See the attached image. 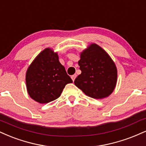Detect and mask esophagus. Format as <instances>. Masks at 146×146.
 Here are the masks:
<instances>
[{
	"instance_id": "obj_1",
	"label": "esophagus",
	"mask_w": 146,
	"mask_h": 146,
	"mask_svg": "<svg viewBox=\"0 0 146 146\" xmlns=\"http://www.w3.org/2000/svg\"><path fill=\"white\" fill-rule=\"evenodd\" d=\"M76 77H77V75L76 74H75V75H73L71 76V79H72V80L73 81V82H74V80H75V78H76Z\"/></svg>"
}]
</instances>
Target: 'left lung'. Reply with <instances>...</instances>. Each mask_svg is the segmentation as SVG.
<instances>
[{"label":"left lung","instance_id":"8db88e82","mask_svg":"<svg viewBox=\"0 0 146 146\" xmlns=\"http://www.w3.org/2000/svg\"><path fill=\"white\" fill-rule=\"evenodd\" d=\"M78 64L82 73L74 83L84 94L97 99L111 94L116 85L117 68L103 48L92 43L81 53Z\"/></svg>","mask_w":146,"mask_h":146}]
</instances>
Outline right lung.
Returning <instances> with one entry per match:
<instances>
[{
  "label": "right lung",
  "instance_id": "1",
  "mask_svg": "<svg viewBox=\"0 0 146 146\" xmlns=\"http://www.w3.org/2000/svg\"><path fill=\"white\" fill-rule=\"evenodd\" d=\"M73 81L59 62L58 54L50 48L42 51L29 66L26 83L29 96L39 103L59 97L67 84Z\"/></svg>",
  "mask_w": 146,
  "mask_h": 146
}]
</instances>
